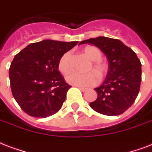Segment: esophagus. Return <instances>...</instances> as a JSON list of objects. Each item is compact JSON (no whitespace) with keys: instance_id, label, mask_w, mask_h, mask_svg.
<instances>
[{"instance_id":"esophagus-1","label":"esophagus","mask_w":152,"mask_h":152,"mask_svg":"<svg viewBox=\"0 0 152 152\" xmlns=\"http://www.w3.org/2000/svg\"><path fill=\"white\" fill-rule=\"evenodd\" d=\"M78 89L81 90V91H82V92H85V91H86L87 89L86 88H85V87H82V86H77Z\"/></svg>"}]
</instances>
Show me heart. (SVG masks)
<instances>
[{"instance_id": "heart-1", "label": "heart", "mask_w": 152, "mask_h": 152, "mask_svg": "<svg viewBox=\"0 0 152 152\" xmlns=\"http://www.w3.org/2000/svg\"><path fill=\"white\" fill-rule=\"evenodd\" d=\"M82 52L89 59L91 60L87 66L89 72L85 74L73 72L66 77L68 83L77 86H93L99 82L100 77H103L107 72V66L102 62V52L94 46H86L82 48ZM70 58L71 53L70 51L64 53L60 57L58 62V69L63 75H67L70 71Z\"/></svg>"}]
</instances>
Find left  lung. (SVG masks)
Listing matches in <instances>:
<instances>
[{
	"label": "left lung",
	"instance_id": "left-lung-1",
	"mask_svg": "<svg viewBox=\"0 0 152 152\" xmlns=\"http://www.w3.org/2000/svg\"><path fill=\"white\" fill-rule=\"evenodd\" d=\"M94 44L106 56L109 67L106 77L95 90L97 98L89 105L106 116H117L132 106L138 96L141 82V63L131 48L121 40L104 36L81 41Z\"/></svg>",
	"mask_w": 152,
	"mask_h": 152
}]
</instances>
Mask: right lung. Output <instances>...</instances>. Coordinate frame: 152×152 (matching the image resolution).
Segmentation results:
<instances>
[{
    "instance_id": "1",
    "label": "right lung",
    "mask_w": 152,
    "mask_h": 152,
    "mask_svg": "<svg viewBox=\"0 0 152 152\" xmlns=\"http://www.w3.org/2000/svg\"><path fill=\"white\" fill-rule=\"evenodd\" d=\"M77 43L45 39L30 43L14 57L9 68L10 86L24 113L44 118L61 109L71 86L58 70V62Z\"/></svg>"
}]
</instances>
